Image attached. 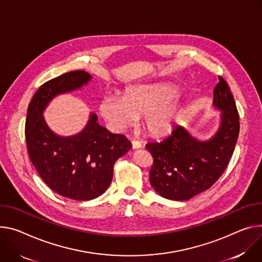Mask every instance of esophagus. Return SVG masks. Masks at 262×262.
I'll list each match as a JSON object with an SVG mask.
<instances>
[{"label": "esophagus", "mask_w": 262, "mask_h": 262, "mask_svg": "<svg viewBox=\"0 0 262 262\" xmlns=\"http://www.w3.org/2000/svg\"><path fill=\"white\" fill-rule=\"evenodd\" d=\"M132 145H133V148H134V149H137V148L142 147V143H141L140 141H138V140H133V141H132Z\"/></svg>", "instance_id": "1"}]
</instances>
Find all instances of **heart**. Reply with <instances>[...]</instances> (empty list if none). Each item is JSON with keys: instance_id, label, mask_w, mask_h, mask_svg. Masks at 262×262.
Returning a JSON list of instances; mask_svg holds the SVG:
<instances>
[{"instance_id": "1", "label": "heart", "mask_w": 262, "mask_h": 262, "mask_svg": "<svg viewBox=\"0 0 262 262\" xmlns=\"http://www.w3.org/2000/svg\"><path fill=\"white\" fill-rule=\"evenodd\" d=\"M177 92L166 85H138L128 89L123 98L107 96L99 106L104 120L115 129L133 125L143 115V126L151 135L168 130L178 116V107L170 100Z\"/></svg>"}]
</instances>
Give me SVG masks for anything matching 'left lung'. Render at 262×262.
Listing matches in <instances>:
<instances>
[{
    "label": "left lung",
    "instance_id": "8db88e82",
    "mask_svg": "<svg viewBox=\"0 0 262 262\" xmlns=\"http://www.w3.org/2000/svg\"><path fill=\"white\" fill-rule=\"evenodd\" d=\"M214 106L223 111L222 125L209 141H196L181 125L146 149L154 163L149 181L165 199L187 201L209 189L226 170L239 134V115L227 81L219 76Z\"/></svg>",
    "mask_w": 262,
    "mask_h": 262
}]
</instances>
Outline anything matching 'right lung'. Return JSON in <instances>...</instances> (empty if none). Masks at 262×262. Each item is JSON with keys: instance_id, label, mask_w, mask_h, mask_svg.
<instances>
[{"instance_id": "1", "label": "right lung", "mask_w": 262, "mask_h": 262, "mask_svg": "<svg viewBox=\"0 0 262 262\" xmlns=\"http://www.w3.org/2000/svg\"><path fill=\"white\" fill-rule=\"evenodd\" d=\"M90 78L83 70L72 71L41 84L29 103L25 124L27 150L39 177L54 192L75 201L101 195L112 182L115 162L132 148L124 135L110 133L94 114L76 136L58 137L47 126L42 111L49 101Z\"/></svg>"}]
</instances>
